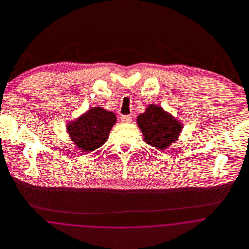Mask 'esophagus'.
I'll return each instance as SVG.
<instances>
[{
	"label": "esophagus",
	"instance_id": "34e87169",
	"mask_svg": "<svg viewBox=\"0 0 249 249\" xmlns=\"http://www.w3.org/2000/svg\"><path fill=\"white\" fill-rule=\"evenodd\" d=\"M121 121L123 123H130L132 121V117L130 115H122L121 116Z\"/></svg>",
	"mask_w": 249,
	"mask_h": 249
}]
</instances>
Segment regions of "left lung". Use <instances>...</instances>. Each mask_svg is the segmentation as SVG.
<instances>
[{
	"label": "left lung",
	"mask_w": 249,
	"mask_h": 249,
	"mask_svg": "<svg viewBox=\"0 0 249 249\" xmlns=\"http://www.w3.org/2000/svg\"><path fill=\"white\" fill-rule=\"evenodd\" d=\"M137 124L144 142L159 149H166L176 142L183 128L179 121L157 105L147 107L137 117Z\"/></svg>",
	"instance_id": "1"
}]
</instances>
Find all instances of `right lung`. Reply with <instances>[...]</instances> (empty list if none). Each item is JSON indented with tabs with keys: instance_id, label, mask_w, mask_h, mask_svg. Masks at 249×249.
Masks as SVG:
<instances>
[{
	"instance_id": "1",
	"label": "right lung",
	"mask_w": 249,
	"mask_h": 249,
	"mask_svg": "<svg viewBox=\"0 0 249 249\" xmlns=\"http://www.w3.org/2000/svg\"><path fill=\"white\" fill-rule=\"evenodd\" d=\"M117 118L113 112L94 107L75 121L68 123L67 131L71 141L84 152L93 151L107 142Z\"/></svg>"
}]
</instances>
